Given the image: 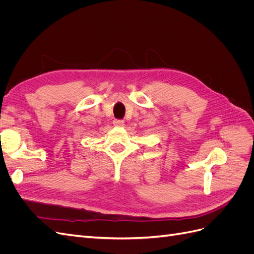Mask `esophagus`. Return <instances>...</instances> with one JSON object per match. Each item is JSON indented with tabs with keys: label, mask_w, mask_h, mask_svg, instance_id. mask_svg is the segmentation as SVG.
Segmentation results:
<instances>
[{
	"label": "esophagus",
	"mask_w": 254,
	"mask_h": 254,
	"mask_svg": "<svg viewBox=\"0 0 254 254\" xmlns=\"http://www.w3.org/2000/svg\"><path fill=\"white\" fill-rule=\"evenodd\" d=\"M113 125L118 126V127H122L125 125V122L123 120H113Z\"/></svg>",
	"instance_id": "1"
}]
</instances>
